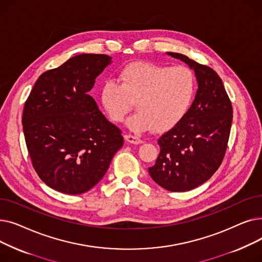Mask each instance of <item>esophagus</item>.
<instances>
[{
    "instance_id": "obj_1",
    "label": "esophagus",
    "mask_w": 262,
    "mask_h": 262,
    "mask_svg": "<svg viewBox=\"0 0 262 262\" xmlns=\"http://www.w3.org/2000/svg\"><path fill=\"white\" fill-rule=\"evenodd\" d=\"M124 138H125V140L130 144H140V143H142V140L140 138H138V137H136V136H133V135H125V136H124Z\"/></svg>"
}]
</instances>
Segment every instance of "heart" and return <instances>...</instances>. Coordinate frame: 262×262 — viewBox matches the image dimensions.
Masks as SVG:
<instances>
[{
	"label": "heart",
	"instance_id": "heart-1",
	"mask_svg": "<svg viewBox=\"0 0 262 262\" xmlns=\"http://www.w3.org/2000/svg\"><path fill=\"white\" fill-rule=\"evenodd\" d=\"M120 80L102 82L100 102L110 120L122 122L136 101L138 112L126 121L135 133L150 128L164 133L176 126L189 112L196 90L194 73L185 66L136 61L122 69Z\"/></svg>",
	"mask_w": 262,
	"mask_h": 262
}]
</instances>
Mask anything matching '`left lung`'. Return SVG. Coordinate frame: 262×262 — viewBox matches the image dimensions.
<instances>
[{
  "mask_svg": "<svg viewBox=\"0 0 262 262\" xmlns=\"http://www.w3.org/2000/svg\"><path fill=\"white\" fill-rule=\"evenodd\" d=\"M195 73L198 90L185 118L158 139L160 153L148 173L172 192L194 189L221 164L232 122V107L222 79L214 70L180 53L167 52Z\"/></svg>",
  "mask_w": 262,
  "mask_h": 262,
  "instance_id": "left-lung-1",
  "label": "left lung"
}]
</instances>
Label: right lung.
<instances>
[{
  "mask_svg": "<svg viewBox=\"0 0 262 262\" xmlns=\"http://www.w3.org/2000/svg\"><path fill=\"white\" fill-rule=\"evenodd\" d=\"M110 63L108 55H76L41 74L25 102L22 125L34 169L62 193L93 188L123 145L121 130L89 95Z\"/></svg>",
  "mask_w": 262,
  "mask_h": 262,
  "instance_id": "obj_1",
  "label": "right lung"
}]
</instances>
